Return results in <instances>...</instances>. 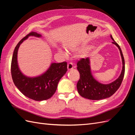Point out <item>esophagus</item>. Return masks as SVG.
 Instances as JSON below:
<instances>
[{
  "label": "esophagus",
  "mask_w": 135,
  "mask_h": 135,
  "mask_svg": "<svg viewBox=\"0 0 135 135\" xmlns=\"http://www.w3.org/2000/svg\"><path fill=\"white\" fill-rule=\"evenodd\" d=\"M73 69V65L72 63H69L68 64V70H71Z\"/></svg>",
  "instance_id": "obj_1"
}]
</instances>
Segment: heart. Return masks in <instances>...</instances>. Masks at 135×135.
<instances>
[{
	"instance_id": "1",
	"label": "heart",
	"mask_w": 135,
	"mask_h": 135,
	"mask_svg": "<svg viewBox=\"0 0 135 135\" xmlns=\"http://www.w3.org/2000/svg\"><path fill=\"white\" fill-rule=\"evenodd\" d=\"M88 49H89L88 47H87V46H86V47H81L80 48V50H81V51H86V50H88ZM59 50V52H60L62 55H66V53H65L63 50H61V49H60V50Z\"/></svg>"
}]
</instances>
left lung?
<instances>
[{"mask_svg":"<svg viewBox=\"0 0 135 135\" xmlns=\"http://www.w3.org/2000/svg\"><path fill=\"white\" fill-rule=\"evenodd\" d=\"M110 37L113 40V44L118 48L121 55L122 70L119 78L109 84H105L99 83L94 78L91 70L89 58L81 59L77 62V69L80 74V79L78 81L76 87L79 95L83 97L92 100H99L110 97L115 93L120 86L123 79L125 71V62L121 49L112 36Z\"/></svg>","mask_w":135,"mask_h":135,"instance_id":"8db88e82","label":"left lung"}]
</instances>
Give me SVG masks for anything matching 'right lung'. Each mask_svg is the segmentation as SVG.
I'll return each instance as SVG.
<instances>
[{"label":"right lung","instance_id":"add662e5","mask_svg":"<svg viewBox=\"0 0 135 135\" xmlns=\"http://www.w3.org/2000/svg\"><path fill=\"white\" fill-rule=\"evenodd\" d=\"M30 36L41 37L36 32H31L22 38L15 47L11 62V74L16 87L23 95L35 101L48 100L54 95L57 85L67 71V62L52 63L48 70L40 76L28 77L20 71L17 62V52L21 44Z\"/></svg>","mask_w":135,"mask_h":135}]
</instances>
